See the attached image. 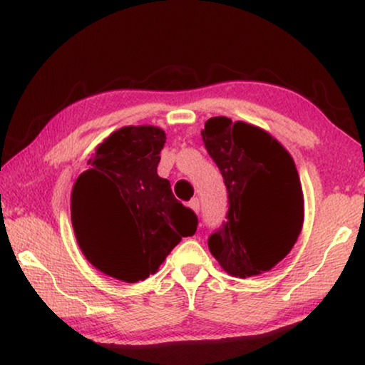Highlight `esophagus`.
Segmentation results:
<instances>
[{
  "label": "esophagus",
  "instance_id": "esophagus-1",
  "mask_svg": "<svg viewBox=\"0 0 365 365\" xmlns=\"http://www.w3.org/2000/svg\"><path fill=\"white\" fill-rule=\"evenodd\" d=\"M189 207H191L194 212H199V207H201V202H199V199L197 197L191 199V201H189Z\"/></svg>",
  "mask_w": 365,
  "mask_h": 365
}]
</instances>
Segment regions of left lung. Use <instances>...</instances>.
<instances>
[{
    "instance_id": "left-lung-1",
    "label": "left lung",
    "mask_w": 365,
    "mask_h": 365,
    "mask_svg": "<svg viewBox=\"0 0 365 365\" xmlns=\"http://www.w3.org/2000/svg\"><path fill=\"white\" fill-rule=\"evenodd\" d=\"M204 146L227 189V214L207 239L234 277L257 276L291 252L304 222V197L291 154L271 134L226 116L207 119Z\"/></svg>"
}]
</instances>
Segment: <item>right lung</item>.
I'll return each instance as SVG.
<instances>
[{"label": "right lung", "mask_w": 365, "mask_h": 365, "mask_svg": "<svg viewBox=\"0 0 365 365\" xmlns=\"http://www.w3.org/2000/svg\"><path fill=\"white\" fill-rule=\"evenodd\" d=\"M164 143L159 128L118 129L74 182L71 222L79 247L94 267L119 281H144L197 229L192 209L158 176Z\"/></svg>", "instance_id": "right-lung-1"}]
</instances>
